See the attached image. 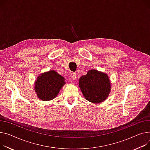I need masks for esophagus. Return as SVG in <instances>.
<instances>
[{"label":"esophagus","mask_w":150,"mask_h":150,"mask_svg":"<svg viewBox=\"0 0 150 150\" xmlns=\"http://www.w3.org/2000/svg\"><path fill=\"white\" fill-rule=\"evenodd\" d=\"M71 77L72 80H75L76 78V74L75 72H72L71 74Z\"/></svg>","instance_id":"34e87169"}]
</instances>
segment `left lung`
Returning <instances> with one entry per match:
<instances>
[{
  "label": "left lung",
  "mask_w": 150,
  "mask_h": 150,
  "mask_svg": "<svg viewBox=\"0 0 150 150\" xmlns=\"http://www.w3.org/2000/svg\"><path fill=\"white\" fill-rule=\"evenodd\" d=\"M78 84L86 100L95 104L104 102L112 87L107 74L96 69L90 70L79 78Z\"/></svg>",
  "instance_id": "obj_1"
}]
</instances>
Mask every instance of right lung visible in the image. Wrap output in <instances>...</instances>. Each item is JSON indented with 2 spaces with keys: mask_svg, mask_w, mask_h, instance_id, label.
I'll use <instances>...</instances> for the list:
<instances>
[{
  "mask_svg": "<svg viewBox=\"0 0 150 150\" xmlns=\"http://www.w3.org/2000/svg\"><path fill=\"white\" fill-rule=\"evenodd\" d=\"M65 84V79L63 76L53 70H50L37 76L34 90L38 99L48 101L55 98Z\"/></svg>",
  "mask_w": 150,
  "mask_h": 150,
  "instance_id": "obj_1",
  "label": "right lung"
}]
</instances>
